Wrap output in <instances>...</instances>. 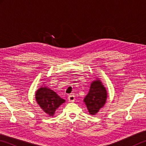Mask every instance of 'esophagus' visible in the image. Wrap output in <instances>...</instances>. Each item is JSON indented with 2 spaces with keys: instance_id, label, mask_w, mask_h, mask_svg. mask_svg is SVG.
I'll list each match as a JSON object with an SVG mask.
<instances>
[{
  "instance_id": "34e87169",
  "label": "esophagus",
  "mask_w": 146,
  "mask_h": 146,
  "mask_svg": "<svg viewBox=\"0 0 146 146\" xmlns=\"http://www.w3.org/2000/svg\"><path fill=\"white\" fill-rule=\"evenodd\" d=\"M68 100H69V102H73L74 101H75V97L74 95H69V97H68Z\"/></svg>"
}]
</instances>
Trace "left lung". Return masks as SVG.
<instances>
[{"label": "left lung", "instance_id": "1", "mask_svg": "<svg viewBox=\"0 0 146 146\" xmlns=\"http://www.w3.org/2000/svg\"><path fill=\"white\" fill-rule=\"evenodd\" d=\"M107 98L106 88L100 80H95L91 84L90 90L84 101L88 110L91 115H95L105 104Z\"/></svg>", "mask_w": 146, "mask_h": 146}]
</instances>
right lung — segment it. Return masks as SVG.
Instances as JSON below:
<instances>
[{"instance_id":"1","label":"right lung","mask_w":146,"mask_h":146,"mask_svg":"<svg viewBox=\"0 0 146 146\" xmlns=\"http://www.w3.org/2000/svg\"><path fill=\"white\" fill-rule=\"evenodd\" d=\"M35 97L38 105L49 116L53 115L56 109L65 102V100L61 98L55 91L46 87L38 89Z\"/></svg>"}]
</instances>
